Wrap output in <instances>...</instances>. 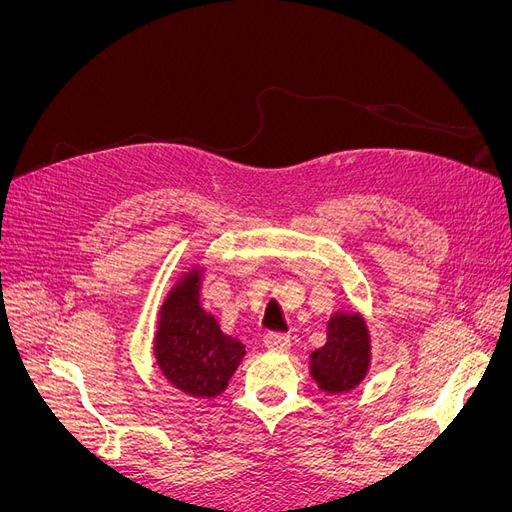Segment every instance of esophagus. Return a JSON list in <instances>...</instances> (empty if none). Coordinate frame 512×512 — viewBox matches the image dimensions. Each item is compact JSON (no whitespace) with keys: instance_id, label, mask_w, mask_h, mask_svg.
<instances>
[{"instance_id":"obj_1","label":"esophagus","mask_w":512,"mask_h":512,"mask_svg":"<svg viewBox=\"0 0 512 512\" xmlns=\"http://www.w3.org/2000/svg\"><path fill=\"white\" fill-rule=\"evenodd\" d=\"M265 348L273 350V352H286L290 348V337L284 333H267Z\"/></svg>"}]
</instances>
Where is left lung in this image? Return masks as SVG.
Listing matches in <instances>:
<instances>
[{"label":"left lung","instance_id":"left-lung-1","mask_svg":"<svg viewBox=\"0 0 512 512\" xmlns=\"http://www.w3.org/2000/svg\"><path fill=\"white\" fill-rule=\"evenodd\" d=\"M371 365V342L359 312H337L327 324V344L309 356V374L324 393H346L359 386Z\"/></svg>","mask_w":512,"mask_h":512}]
</instances>
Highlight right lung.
Returning <instances> with one entry per match:
<instances>
[{"mask_svg":"<svg viewBox=\"0 0 512 512\" xmlns=\"http://www.w3.org/2000/svg\"><path fill=\"white\" fill-rule=\"evenodd\" d=\"M203 269H190L168 290L160 307L153 354L162 376L192 397L222 395L245 346L222 333L218 320L200 305Z\"/></svg>","mask_w":512,"mask_h":512,"instance_id":"right-lung-1","label":"right lung"}]
</instances>
